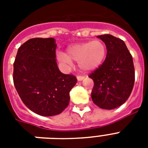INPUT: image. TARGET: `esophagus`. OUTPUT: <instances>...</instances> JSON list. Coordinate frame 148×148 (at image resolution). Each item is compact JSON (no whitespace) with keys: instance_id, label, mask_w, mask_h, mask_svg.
<instances>
[{"instance_id":"1","label":"esophagus","mask_w":148,"mask_h":148,"mask_svg":"<svg viewBox=\"0 0 148 148\" xmlns=\"http://www.w3.org/2000/svg\"><path fill=\"white\" fill-rule=\"evenodd\" d=\"M77 80H78L79 81H82L83 79H84V76H81V75H79V76L77 77Z\"/></svg>"}]
</instances>
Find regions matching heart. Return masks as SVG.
<instances>
[{
  "label": "heart",
  "mask_w": 148,
  "mask_h": 148,
  "mask_svg": "<svg viewBox=\"0 0 148 148\" xmlns=\"http://www.w3.org/2000/svg\"><path fill=\"white\" fill-rule=\"evenodd\" d=\"M107 52L105 44L101 40L73 44L68 46L67 53L58 52V61L65 67H71L72 60L78 62L79 67L84 71L96 69L102 64Z\"/></svg>",
  "instance_id": "obj_1"
}]
</instances>
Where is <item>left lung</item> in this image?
<instances>
[{
    "label": "left lung",
    "instance_id": "1",
    "mask_svg": "<svg viewBox=\"0 0 148 148\" xmlns=\"http://www.w3.org/2000/svg\"><path fill=\"white\" fill-rule=\"evenodd\" d=\"M97 38L105 44L107 56L89 74L95 83L91 98L99 108L111 110L122 105L131 95L135 79L133 58L121 39L110 34Z\"/></svg>",
    "mask_w": 148,
    "mask_h": 148
}]
</instances>
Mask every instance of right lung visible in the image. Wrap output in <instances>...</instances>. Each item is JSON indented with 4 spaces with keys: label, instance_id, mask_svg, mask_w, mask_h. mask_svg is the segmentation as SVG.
<instances>
[{
    "label": "right lung",
    "instance_id": "right-lung-1",
    "mask_svg": "<svg viewBox=\"0 0 148 148\" xmlns=\"http://www.w3.org/2000/svg\"><path fill=\"white\" fill-rule=\"evenodd\" d=\"M55 40L32 38L18 48L13 80L23 103L41 116L59 114L67 108L76 77L60 71Z\"/></svg>",
    "mask_w": 148,
    "mask_h": 148
}]
</instances>
